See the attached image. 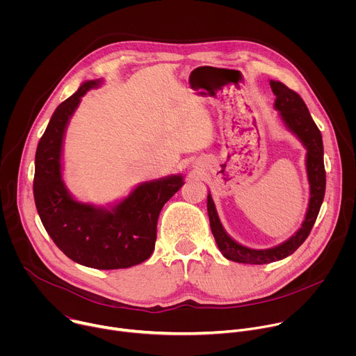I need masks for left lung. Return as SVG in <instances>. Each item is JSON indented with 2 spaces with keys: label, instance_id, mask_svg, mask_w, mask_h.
Returning a JSON list of instances; mask_svg holds the SVG:
<instances>
[{
  "label": "left lung",
  "instance_id": "left-lung-1",
  "mask_svg": "<svg viewBox=\"0 0 356 356\" xmlns=\"http://www.w3.org/2000/svg\"><path fill=\"white\" fill-rule=\"evenodd\" d=\"M270 87L276 95L275 108L279 110L282 120L287 128L296 134L307 147V173L310 181V204L301 228L286 242L270 249H250L235 242L222 228L214 201L211 195L207 197V210L210 217L211 232L222 255L234 262L249 265H265L287 258L307 239L313 225L318 217L324 194H325V168H324V146L323 136L313 121L309 108L302 98L277 80H270Z\"/></svg>",
  "mask_w": 356,
  "mask_h": 356
}]
</instances>
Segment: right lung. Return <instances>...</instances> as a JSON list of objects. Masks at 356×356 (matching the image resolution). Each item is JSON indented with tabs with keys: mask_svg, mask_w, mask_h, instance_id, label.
I'll return each mask as SVG.
<instances>
[{
	"mask_svg": "<svg viewBox=\"0 0 356 356\" xmlns=\"http://www.w3.org/2000/svg\"><path fill=\"white\" fill-rule=\"evenodd\" d=\"M99 80L86 81L55 110L35 155L33 197L40 221L67 258L94 269H125L145 262L155 249L163 206L184 184L181 176L138 186L111 210L72 198L62 181V142L80 98Z\"/></svg>",
	"mask_w": 356,
	"mask_h": 356,
	"instance_id": "right-lung-1",
	"label": "right lung"
}]
</instances>
